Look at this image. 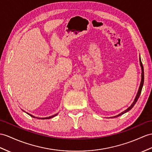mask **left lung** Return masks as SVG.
<instances>
[{"instance_id":"obj_1","label":"left lung","mask_w":152,"mask_h":152,"mask_svg":"<svg viewBox=\"0 0 152 152\" xmlns=\"http://www.w3.org/2000/svg\"><path fill=\"white\" fill-rule=\"evenodd\" d=\"M139 61H140V66H141V69H142V79H141V82H140V86H139V91H138V93H137V95H136V97H135V100H134V102L132 103V104L129 107V108L127 109V110H126L124 112H122L121 113H120V114H119L118 115H117V116H115L114 117H119V116H120V115H123V114H124V113H126L127 112H128L129 110H130L133 107H134V106L135 104V103H136V102L137 101V100H138V99H139V96H140V93H141V91H142V86H143V84H144V68H143V66H142V62H141V60H140V57L139 58Z\"/></svg>"}]
</instances>
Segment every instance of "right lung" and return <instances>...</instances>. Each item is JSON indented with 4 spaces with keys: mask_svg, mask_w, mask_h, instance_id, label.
<instances>
[{
    "mask_svg": "<svg viewBox=\"0 0 152 152\" xmlns=\"http://www.w3.org/2000/svg\"><path fill=\"white\" fill-rule=\"evenodd\" d=\"M29 115H30L31 117H33V118H37V117H34L33 115H31V114H29V113H27ZM58 114V113H57ZM57 114H55V115H52V116H51V117H44V118H38V119H51V118H52V117H55V116H56Z\"/></svg>",
    "mask_w": 152,
    "mask_h": 152,
    "instance_id": "obj_1",
    "label": "right lung"
}]
</instances>
